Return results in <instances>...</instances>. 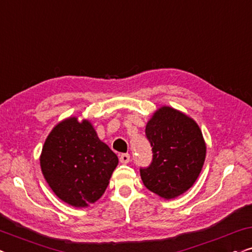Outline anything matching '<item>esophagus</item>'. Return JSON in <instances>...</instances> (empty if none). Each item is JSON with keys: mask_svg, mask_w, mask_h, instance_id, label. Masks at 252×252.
<instances>
[{"mask_svg": "<svg viewBox=\"0 0 252 252\" xmlns=\"http://www.w3.org/2000/svg\"><path fill=\"white\" fill-rule=\"evenodd\" d=\"M119 159H120V161H122L123 164H127L128 163V161L130 160V156H129V154H122L119 156Z\"/></svg>", "mask_w": 252, "mask_h": 252, "instance_id": "esophagus-1", "label": "esophagus"}]
</instances>
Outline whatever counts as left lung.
Returning a JSON list of instances; mask_svg holds the SVG:
<instances>
[{"label": "left lung", "instance_id": "obj_1", "mask_svg": "<svg viewBox=\"0 0 252 252\" xmlns=\"http://www.w3.org/2000/svg\"><path fill=\"white\" fill-rule=\"evenodd\" d=\"M153 160L141 167L143 184L160 197L171 199L194 185L205 160L206 147L197 124L170 106L155 113L146 127Z\"/></svg>", "mask_w": 252, "mask_h": 252}]
</instances>
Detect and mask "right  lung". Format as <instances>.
Segmentation results:
<instances>
[{"label":"right lung","mask_w":252,"mask_h":252,"mask_svg":"<svg viewBox=\"0 0 252 252\" xmlns=\"http://www.w3.org/2000/svg\"><path fill=\"white\" fill-rule=\"evenodd\" d=\"M40 165L48 185L67 204L84 208L104 194L118 157L88 120L68 118L48 135Z\"/></svg>","instance_id":"add662e5"}]
</instances>
